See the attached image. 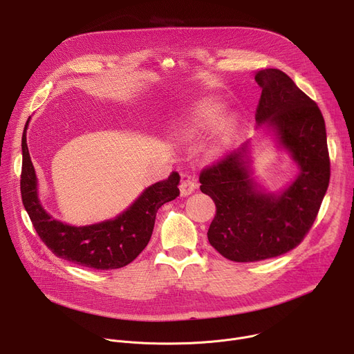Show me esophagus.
<instances>
[{
    "label": "esophagus",
    "instance_id": "1",
    "mask_svg": "<svg viewBox=\"0 0 354 354\" xmlns=\"http://www.w3.org/2000/svg\"><path fill=\"white\" fill-rule=\"evenodd\" d=\"M196 187H197V183H196L194 176L187 175V174H182L180 175V194L183 197L192 194Z\"/></svg>",
    "mask_w": 354,
    "mask_h": 354
}]
</instances>
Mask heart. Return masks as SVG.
I'll list each match as a JSON object with an SVG mask.
<instances>
[{"instance_id": "1", "label": "heart", "mask_w": 354, "mask_h": 354, "mask_svg": "<svg viewBox=\"0 0 354 354\" xmlns=\"http://www.w3.org/2000/svg\"><path fill=\"white\" fill-rule=\"evenodd\" d=\"M221 115L223 105L218 100L213 97H200L183 108L176 120L175 129L183 137H200L210 131V129H213L214 124L221 118ZM234 134L235 122L231 118L222 119L213 130L209 145V154L212 157L223 156L231 145Z\"/></svg>"}]
</instances>
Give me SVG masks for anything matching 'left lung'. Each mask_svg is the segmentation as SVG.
<instances>
[{
  "mask_svg": "<svg viewBox=\"0 0 354 354\" xmlns=\"http://www.w3.org/2000/svg\"><path fill=\"white\" fill-rule=\"evenodd\" d=\"M262 88L257 130L269 136L295 167L280 190L254 176L250 140L200 174V190L216 203L207 238L234 262H258L294 249L314 224L330 176L324 116L294 81L277 68L255 73Z\"/></svg>",
  "mask_w": 354,
  "mask_h": 354,
  "instance_id": "left-lung-1",
  "label": "left lung"
}]
</instances>
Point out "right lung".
Masks as SVG:
<instances>
[{
    "instance_id": "add662e5",
    "label": "right lung",
    "mask_w": 354,
    "mask_h": 354,
    "mask_svg": "<svg viewBox=\"0 0 354 354\" xmlns=\"http://www.w3.org/2000/svg\"><path fill=\"white\" fill-rule=\"evenodd\" d=\"M22 137L21 193L25 210L40 239L53 254L75 265L95 270L119 269L133 262L153 234L158 209L179 196V174L145 187L133 203L115 218L89 225H71L47 213L39 197V179Z\"/></svg>"
}]
</instances>
